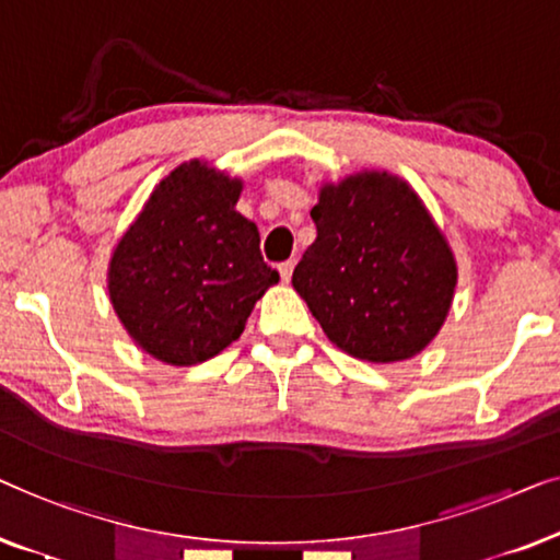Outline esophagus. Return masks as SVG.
<instances>
[{
    "mask_svg": "<svg viewBox=\"0 0 560 560\" xmlns=\"http://www.w3.org/2000/svg\"><path fill=\"white\" fill-rule=\"evenodd\" d=\"M294 261H283V264H279V277H281V281H289L291 279V273H294Z\"/></svg>",
    "mask_w": 560,
    "mask_h": 560,
    "instance_id": "34e87169",
    "label": "esophagus"
}]
</instances>
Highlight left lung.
Wrapping results in <instances>:
<instances>
[{"label":"left lung","instance_id":"8db88e82","mask_svg":"<svg viewBox=\"0 0 560 560\" xmlns=\"http://www.w3.org/2000/svg\"><path fill=\"white\" fill-rule=\"evenodd\" d=\"M312 220L317 241L291 283L329 340L368 362L427 348L452 306L456 264L419 195L368 172L327 185Z\"/></svg>","mask_w":560,"mask_h":560}]
</instances>
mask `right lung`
I'll list each match as a JSON object with an SVG mask.
<instances>
[{
	"instance_id": "obj_1",
	"label": "right lung",
	"mask_w": 560,
	"mask_h": 560,
	"mask_svg": "<svg viewBox=\"0 0 560 560\" xmlns=\"http://www.w3.org/2000/svg\"><path fill=\"white\" fill-rule=\"evenodd\" d=\"M238 179L177 167L144 205L108 269L129 335L156 360L195 365L238 340L256 299L279 281L258 228L235 210Z\"/></svg>"
}]
</instances>
